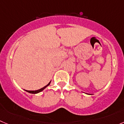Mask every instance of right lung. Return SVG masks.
<instances>
[{"mask_svg":"<svg viewBox=\"0 0 124 124\" xmlns=\"http://www.w3.org/2000/svg\"><path fill=\"white\" fill-rule=\"evenodd\" d=\"M50 82H51V81H50V82H49V83H48V84L46 86H44L43 88H41V89H38V90H36V91H28V90H25V91H27V92H28V93H31V94H37V93H40V92L42 91H43L44 89H45V88H46L47 86H49V85H50Z\"/></svg>","mask_w":124,"mask_h":124,"instance_id":"right-lung-1","label":"right lung"}]
</instances>
